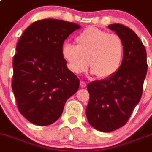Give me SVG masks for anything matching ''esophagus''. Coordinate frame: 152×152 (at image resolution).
I'll use <instances>...</instances> for the list:
<instances>
[{"label": "esophagus", "mask_w": 152, "mask_h": 152, "mask_svg": "<svg viewBox=\"0 0 152 152\" xmlns=\"http://www.w3.org/2000/svg\"><path fill=\"white\" fill-rule=\"evenodd\" d=\"M86 86H87V85H86V83H84V82H83V81H81L80 82L81 88H86Z\"/></svg>", "instance_id": "esophagus-1"}]
</instances>
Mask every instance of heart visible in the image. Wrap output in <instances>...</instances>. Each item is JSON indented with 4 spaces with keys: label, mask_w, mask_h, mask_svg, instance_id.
I'll use <instances>...</instances> for the list:
<instances>
[{
    "label": "heart",
    "mask_w": 152,
    "mask_h": 152,
    "mask_svg": "<svg viewBox=\"0 0 152 152\" xmlns=\"http://www.w3.org/2000/svg\"><path fill=\"white\" fill-rule=\"evenodd\" d=\"M76 42L77 46L66 42L62 48L63 58L73 73H83L88 63L91 73L99 79L110 78L117 72L124 54L121 37L89 27L76 37Z\"/></svg>",
    "instance_id": "b5f03b06"
}]
</instances>
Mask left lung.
Returning <instances> with one entry per match:
<instances>
[{
  "label": "left lung",
  "mask_w": 152,
  "mask_h": 152,
  "mask_svg": "<svg viewBox=\"0 0 152 152\" xmlns=\"http://www.w3.org/2000/svg\"><path fill=\"white\" fill-rule=\"evenodd\" d=\"M108 27L122 39V63L110 78L87 86L90 95L87 119L94 128L102 132L113 131L127 122L141 99L148 69L146 50L135 32L120 24Z\"/></svg>",
  "instance_id": "obj_1"
}]
</instances>
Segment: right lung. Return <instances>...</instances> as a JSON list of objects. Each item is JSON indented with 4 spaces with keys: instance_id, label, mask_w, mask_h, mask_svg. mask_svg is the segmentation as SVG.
Wrapping results in <instances>:
<instances>
[{
    "instance_id": "1",
    "label": "right lung",
    "mask_w": 152,
    "mask_h": 152,
    "mask_svg": "<svg viewBox=\"0 0 152 152\" xmlns=\"http://www.w3.org/2000/svg\"><path fill=\"white\" fill-rule=\"evenodd\" d=\"M80 25L55 18L25 29L12 60V89L17 107L30 122L47 126L59 118L65 103L78 91L79 79L62 55L65 39Z\"/></svg>"
}]
</instances>
